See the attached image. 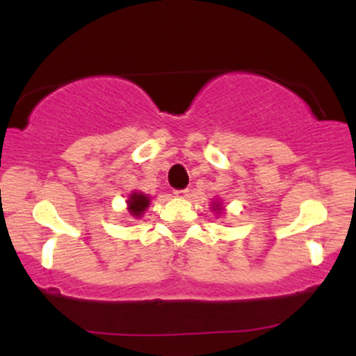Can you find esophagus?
<instances>
[{
  "instance_id": "1",
  "label": "esophagus",
  "mask_w": 356,
  "mask_h": 356,
  "mask_svg": "<svg viewBox=\"0 0 356 356\" xmlns=\"http://www.w3.org/2000/svg\"><path fill=\"white\" fill-rule=\"evenodd\" d=\"M174 195L177 196V198H188L189 191H188V189H175Z\"/></svg>"
}]
</instances>
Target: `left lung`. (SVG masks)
<instances>
[{
  "label": "left lung",
  "instance_id": "1",
  "mask_svg": "<svg viewBox=\"0 0 356 356\" xmlns=\"http://www.w3.org/2000/svg\"><path fill=\"white\" fill-rule=\"evenodd\" d=\"M211 210H213L217 215L222 213V211H224V208H222L220 201H213V203H211Z\"/></svg>",
  "mask_w": 356,
  "mask_h": 356
}]
</instances>
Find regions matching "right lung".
I'll use <instances>...</instances> for the list:
<instances>
[{"label": "right lung", "instance_id": "right-lung-1", "mask_svg": "<svg viewBox=\"0 0 356 356\" xmlns=\"http://www.w3.org/2000/svg\"><path fill=\"white\" fill-rule=\"evenodd\" d=\"M152 198L141 191H132L127 200V211L132 218H141L145 211L148 210Z\"/></svg>", "mask_w": 356, "mask_h": 356}]
</instances>
